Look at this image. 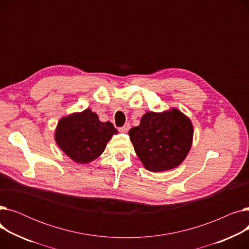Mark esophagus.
<instances>
[{
  "label": "esophagus",
  "instance_id": "obj_1",
  "mask_svg": "<svg viewBox=\"0 0 249 249\" xmlns=\"http://www.w3.org/2000/svg\"><path fill=\"white\" fill-rule=\"evenodd\" d=\"M129 129H130V124H129V123H126L123 127H120V128H119V131H121V132H123V133H127Z\"/></svg>",
  "mask_w": 249,
  "mask_h": 249
}]
</instances>
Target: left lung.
<instances>
[{"instance_id": "1", "label": "left lung", "mask_w": 249, "mask_h": 249, "mask_svg": "<svg viewBox=\"0 0 249 249\" xmlns=\"http://www.w3.org/2000/svg\"><path fill=\"white\" fill-rule=\"evenodd\" d=\"M193 125L177 109L160 114L148 112L140 125L129 130L135 152L150 172L160 173L179 165L191 148Z\"/></svg>"}]
</instances>
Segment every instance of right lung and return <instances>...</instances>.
<instances>
[{"mask_svg": "<svg viewBox=\"0 0 249 249\" xmlns=\"http://www.w3.org/2000/svg\"><path fill=\"white\" fill-rule=\"evenodd\" d=\"M117 129L110 122H101L89 109L59 121L55 140L58 146L78 163H88L102 154Z\"/></svg>", "mask_w": 249, "mask_h": 249, "instance_id": "1", "label": "right lung"}]
</instances>
